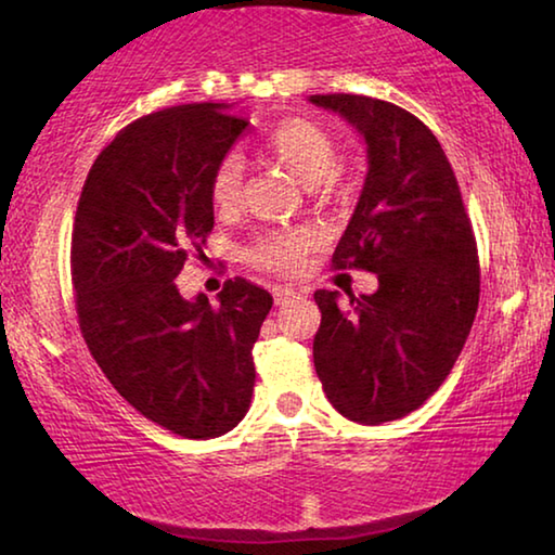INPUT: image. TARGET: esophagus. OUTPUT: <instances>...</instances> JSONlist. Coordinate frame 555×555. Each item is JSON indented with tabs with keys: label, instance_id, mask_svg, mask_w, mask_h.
<instances>
[{
	"label": "esophagus",
	"instance_id": "34e87169",
	"mask_svg": "<svg viewBox=\"0 0 555 555\" xmlns=\"http://www.w3.org/2000/svg\"><path fill=\"white\" fill-rule=\"evenodd\" d=\"M291 298H296V291H294V288H276V291H274V304H276V306L288 304Z\"/></svg>",
	"mask_w": 555,
	"mask_h": 555
}]
</instances>
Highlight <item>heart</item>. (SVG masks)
Segmentation results:
<instances>
[{"label":"heart","mask_w":555,"mask_h":555,"mask_svg":"<svg viewBox=\"0 0 555 555\" xmlns=\"http://www.w3.org/2000/svg\"><path fill=\"white\" fill-rule=\"evenodd\" d=\"M269 158L286 168L298 183L313 188L331 178L337 164V144L323 127L308 119H284L264 137ZM242 166L237 158H222L210 178V203L218 212H230L240 203ZM315 244V234L306 228L269 232L255 242L249 259L271 271H296L306 251Z\"/></svg>","instance_id":"1"}]
</instances>
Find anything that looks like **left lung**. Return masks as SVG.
<instances>
[{
	"label": "left lung",
	"instance_id": "8db88e82",
	"mask_svg": "<svg viewBox=\"0 0 555 555\" xmlns=\"http://www.w3.org/2000/svg\"><path fill=\"white\" fill-rule=\"evenodd\" d=\"M367 144V178L337 242L335 269H367L379 288L347 300L315 291L313 362L345 418L379 426L416 411L453 370L480 300L473 224L453 168L424 121L364 95H311Z\"/></svg>",
	"mask_w": 555,
	"mask_h": 555
}]
</instances>
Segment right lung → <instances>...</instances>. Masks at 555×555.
<instances>
[{"label":"right lung","mask_w":555,"mask_h":555,"mask_svg":"<svg viewBox=\"0 0 555 555\" xmlns=\"http://www.w3.org/2000/svg\"><path fill=\"white\" fill-rule=\"evenodd\" d=\"M247 127L215 102L131 121L95 158L75 212L70 274L90 354L142 416L183 438L244 418L251 347L274 304L244 279L224 281L218 306L176 286L215 224V168Z\"/></svg>","instance_id":"1"}]
</instances>
